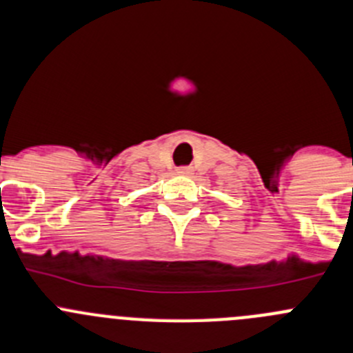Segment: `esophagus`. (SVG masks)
I'll list each match as a JSON object with an SVG mask.
<instances>
[{
  "instance_id": "esophagus-1",
  "label": "esophagus",
  "mask_w": 353,
  "mask_h": 353,
  "mask_svg": "<svg viewBox=\"0 0 353 353\" xmlns=\"http://www.w3.org/2000/svg\"><path fill=\"white\" fill-rule=\"evenodd\" d=\"M177 172L184 174V176H188V174L193 172V169H191V167H179V169H177Z\"/></svg>"
}]
</instances>
